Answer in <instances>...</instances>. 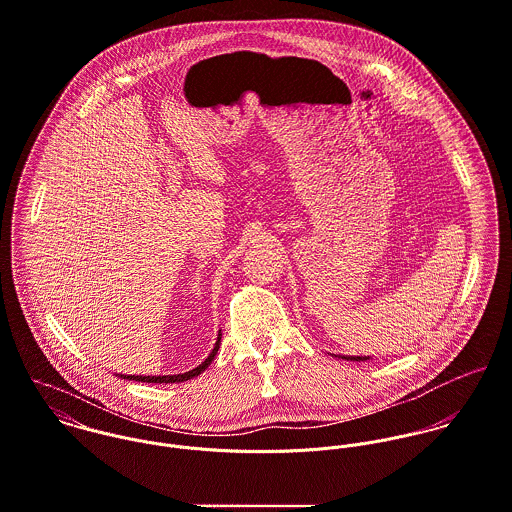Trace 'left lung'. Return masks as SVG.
Segmentation results:
<instances>
[{"label": "left lung", "instance_id": "8db88e82", "mask_svg": "<svg viewBox=\"0 0 512 512\" xmlns=\"http://www.w3.org/2000/svg\"><path fill=\"white\" fill-rule=\"evenodd\" d=\"M342 360H352V362H366L370 360V356H340Z\"/></svg>", "mask_w": 512, "mask_h": 512}]
</instances>
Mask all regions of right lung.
I'll return each instance as SVG.
<instances>
[{
	"label": "right lung",
	"mask_w": 512,
	"mask_h": 512,
	"mask_svg": "<svg viewBox=\"0 0 512 512\" xmlns=\"http://www.w3.org/2000/svg\"><path fill=\"white\" fill-rule=\"evenodd\" d=\"M219 342H221V330H219V334H217V342H215V346H213V350L209 352V356L205 358L204 362L198 366V368H194V370H190V372H184V374H174V376H126V374H118L120 378H124V380H134V382H146V384H174V382H186V380H190V378H196V376H200L202 372H204L205 368L213 362V358H215V354H217V350H219Z\"/></svg>",
	"instance_id": "right-lung-1"
}]
</instances>
